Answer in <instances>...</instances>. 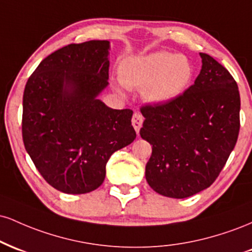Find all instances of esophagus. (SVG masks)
Instances as JSON below:
<instances>
[{
	"instance_id": "1",
	"label": "esophagus",
	"mask_w": 252,
	"mask_h": 252,
	"mask_svg": "<svg viewBox=\"0 0 252 252\" xmlns=\"http://www.w3.org/2000/svg\"><path fill=\"white\" fill-rule=\"evenodd\" d=\"M131 123H132V126H134V129L136 130V132L138 134V131H140L141 126H142V123H143L142 115L138 114V112H135L134 116H132Z\"/></svg>"
}]
</instances>
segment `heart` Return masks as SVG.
I'll list each match as a JSON object with an SVG mask.
<instances>
[{
  "label": "heart",
  "mask_w": 252,
  "mask_h": 252,
  "mask_svg": "<svg viewBox=\"0 0 252 252\" xmlns=\"http://www.w3.org/2000/svg\"><path fill=\"white\" fill-rule=\"evenodd\" d=\"M193 66L184 54L158 51L130 58L122 63L121 79L126 88L144 90L149 102L168 103L189 88Z\"/></svg>",
  "instance_id": "heart-1"
}]
</instances>
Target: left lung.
<instances>
[{"label":"left lung","mask_w":252,"mask_h":252,"mask_svg":"<svg viewBox=\"0 0 252 252\" xmlns=\"http://www.w3.org/2000/svg\"><path fill=\"white\" fill-rule=\"evenodd\" d=\"M200 57V73L184 94L141 109L140 135L153 146L147 182L169 198H189L210 187L238 138L241 97L236 80L209 54Z\"/></svg>","instance_id":"8db88e82"}]
</instances>
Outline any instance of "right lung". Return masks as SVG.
<instances>
[{
  "instance_id": "1",
  "label": "right lung",
  "mask_w": 252,
  "mask_h": 252,
  "mask_svg": "<svg viewBox=\"0 0 252 252\" xmlns=\"http://www.w3.org/2000/svg\"><path fill=\"white\" fill-rule=\"evenodd\" d=\"M108 40L71 43L48 56L24 92L22 138L36 169L67 194L94 190L110 156L135 140L130 109L98 99L109 85Z\"/></svg>"
}]
</instances>
